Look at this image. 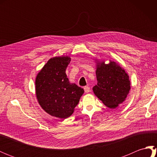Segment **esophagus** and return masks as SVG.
<instances>
[{"mask_svg": "<svg viewBox=\"0 0 157 157\" xmlns=\"http://www.w3.org/2000/svg\"><path fill=\"white\" fill-rule=\"evenodd\" d=\"M84 89V91L86 93H88L90 92V87H88V86H85Z\"/></svg>", "mask_w": 157, "mask_h": 157, "instance_id": "34e87169", "label": "esophagus"}]
</instances>
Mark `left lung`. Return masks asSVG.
Instances as JSON below:
<instances>
[{
    "instance_id": "8db88e82",
    "label": "left lung",
    "mask_w": 157,
    "mask_h": 157,
    "mask_svg": "<svg viewBox=\"0 0 157 157\" xmlns=\"http://www.w3.org/2000/svg\"><path fill=\"white\" fill-rule=\"evenodd\" d=\"M97 84L93 92L107 107L115 109L125 101L130 90L128 73L114 61L98 63L96 71Z\"/></svg>"
}]
</instances>
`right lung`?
I'll use <instances>...</instances> for the list:
<instances>
[{
	"mask_svg": "<svg viewBox=\"0 0 157 157\" xmlns=\"http://www.w3.org/2000/svg\"><path fill=\"white\" fill-rule=\"evenodd\" d=\"M70 61L69 56L51 58L36 79V94L40 105L49 115L63 119L73 114L84 92L67 78L65 71Z\"/></svg>",
	"mask_w": 157,
	"mask_h": 157,
	"instance_id": "right-lung-1",
	"label": "right lung"
}]
</instances>
